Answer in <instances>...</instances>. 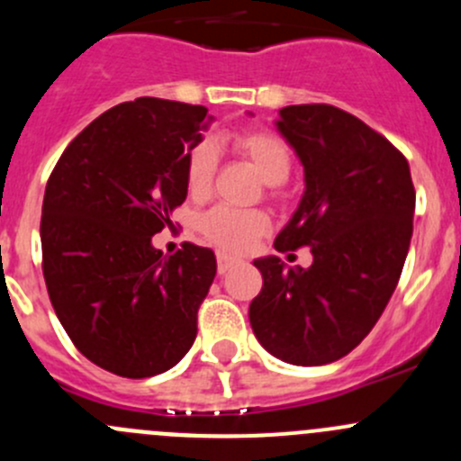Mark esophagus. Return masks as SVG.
I'll use <instances>...</instances> for the list:
<instances>
[{
	"label": "esophagus",
	"mask_w": 461,
	"mask_h": 461,
	"mask_svg": "<svg viewBox=\"0 0 461 461\" xmlns=\"http://www.w3.org/2000/svg\"><path fill=\"white\" fill-rule=\"evenodd\" d=\"M216 263H218V274H227L231 267H234L236 263H239V258L227 257L225 252H218L216 254Z\"/></svg>",
	"instance_id": "34e87169"
}]
</instances>
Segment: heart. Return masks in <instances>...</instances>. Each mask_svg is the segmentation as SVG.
I'll list each match as a JSON object with an SVG mask.
<instances>
[{"label": "heart", "mask_w": 461, "mask_h": 461, "mask_svg": "<svg viewBox=\"0 0 461 461\" xmlns=\"http://www.w3.org/2000/svg\"><path fill=\"white\" fill-rule=\"evenodd\" d=\"M231 149L239 158L254 167L272 194L290 176L292 151L283 138L269 131H240L231 136ZM218 151L212 142L192 149L185 165V183L189 196H209L216 180ZM269 218L260 209H234L218 204L198 218V230L209 243L225 252H245L267 231Z\"/></svg>", "instance_id": "heart-1"}]
</instances>
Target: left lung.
Wrapping results in <instances>:
<instances>
[{"label":"left lung","mask_w":461,"mask_h":461,"mask_svg":"<svg viewBox=\"0 0 461 461\" xmlns=\"http://www.w3.org/2000/svg\"><path fill=\"white\" fill-rule=\"evenodd\" d=\"M276 129L303 165L305 192L274 248H310L312 265L254 260L263 287L249 323L285 364H332L368 337L402 276L415 213L411 167L381 133L332 104L283 106Z\"/></svg>","instance_id":"8db88e82"}]
</instances>
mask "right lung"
<instances>
[{"label":"right lung","instance_id":"1","mask_svg":"<svg viewBox=\"0 0 461 461\" xmlns=\"http://www.w3.org/2000/svg\"><path fill=\"white\" fill-rule=\"evenodd\" d=\"M212 120L198 104L122 102L73 138L46 183L50 303L77 350L113 375H160L194 346L216 257L194 243L162 257L151 236L174 225L187 156Z\"/></svg>","mask_w":461,"mask_h":461}]
</instances>
